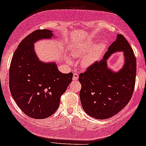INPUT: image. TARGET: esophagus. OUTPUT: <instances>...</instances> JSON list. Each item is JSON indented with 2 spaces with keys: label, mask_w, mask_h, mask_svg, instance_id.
Instances as JSON below:
<instances>
[{
  "label": "esophagus",
  "mask_w": 146,
  "mask_h": 146,
  "mask_svg": "<svg viewBox=\"0 0 146 146\" xmlns=\"http://www.w3.org/2000/svg\"><path fill=\"white\" fill-rule=\"evenodd\" d=\"M79 78V74L77 73H73V80H77Z\"/></svg>",
  "instance_id": "obj_1"
}]
</instances>
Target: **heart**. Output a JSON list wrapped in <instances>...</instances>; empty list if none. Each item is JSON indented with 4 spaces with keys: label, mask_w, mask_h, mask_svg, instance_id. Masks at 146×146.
<instances>
[{
    "label": "heart",
    "mask_w": 146,
    "mask_h": 146,
    "mask_svg": "<svg viewBox=\"0 0 146 146\" xmlns=\"http://www.w3.org/2000/svg\"><path fill=\"white\" fill-rule=\"evenodd\" d=\"M93 42H85V43L82 44L80 46L75 49L73 52L72 55H73V57H76V58H82L92 49V48L93 47ZM104 48L105 45L102 43L96 45L92 50L91 49V51L90 50V51H89H89V53L88 52V54L82 59V62H81L82 67L87 68L91 65L92 64H93L99 58L100 54H102V52L104 51Z\"/></svg>",
    "instance_id": "b5f03b06"
}]
</instances>
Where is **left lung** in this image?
Listing matches in <instances>:
<instances>
[{"label":"left lung","mask_w":146,"mask_h":146,"mask_svg":"<svg viewBox=\"0 0 146 146\" xmlns=\"http://www.w3.org/2000/svg\"><path fill=\"white\" fill-rule=\"evenodd\" d=\"M116 51H123L125 65L117 73L107 68L106 60ZM136 77V58L123 35L108 47L100 61H95L79 75L82 85L79 96L84 111L96 119L113 117L128 104L133 93Z\"/></svg>","instance_id":"left-lung-1"}]
</instances>
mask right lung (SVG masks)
Segmentation results:
<instances>
[{"label":"right lung","mask_w":146,"mask_h":146,"mask_svg":"<svg viewBox=\"0 0 146 146\" xmlns=\"http://www.w3.org/2000/svg\"><path fill=\"white\" fill-rule=\"evenodd\" d=\"M52 35L48 29L31 33L20 42L11 62V93L20 109L33 119H46L56 111L73 78L72 73H60L54 63L40 62L35 54L34 42Z\"/></svg>","instance_id":"right-lung-1"}]
</instances>
